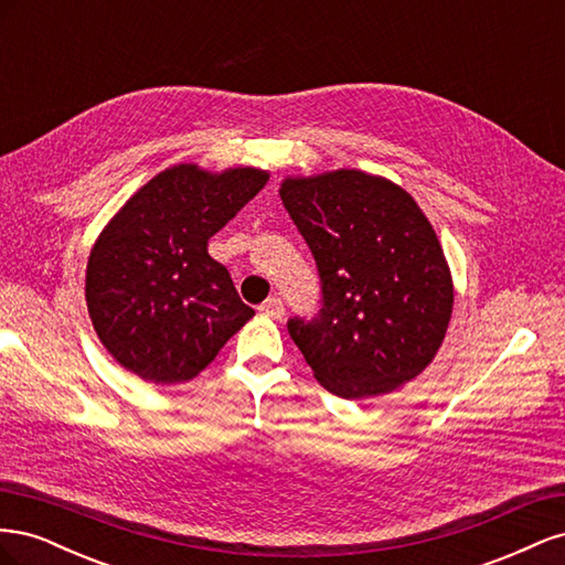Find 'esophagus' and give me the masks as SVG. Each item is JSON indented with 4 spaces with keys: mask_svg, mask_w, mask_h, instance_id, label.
Returning <instances> with one entry per match:
<instances>
[{
    "mask_svg": "<svg viewBox=\"0 0 565 565\" xmlns=\"http://www.w3.org/2000/svg\"><path fill=\"white\" fill-rule=\"evenodd\" d=\"M259 313L270 316V318H282L285 306H282V301H280L278 297H268V299L259 306Z\"/></svg>",
    "mask_w": 565,
    "mask_h": 565,
    "instance_id": "34e87169",
    "label": "esophagus"
}]
</instances>
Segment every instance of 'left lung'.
<instances>
[{
  "mask_svg": "<svg viewBox=\"0 0 565 565\" xmlns=\"http://www.w3.org/2000/svg\"><path fill=\"white\" fill-rule=\"evenodd\" d=\"M280 198L318 266V313L287 320L316 380L363 401L417 377L452 313L446 256L417 202L355 169L287 179Z\"/></svg>",
  "mask_w": 565,
  "mask_h": 565,
  "instance_id": "1",
  "label": "left lung"
}]
</instances>
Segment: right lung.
<instances>
[{
  "label": "right lung",
  "instance_id": "obj_1",
  "mask_svg": "<svg viewBox=\"0 0 565 565\" xmlns=\"http://www.w3.org/2000/svg\"><path fill=\"white\" fill-rule=\"evenodd\" d=\"M266 181L252 167L179 164L117 212L89 256L87 306L119 365L152 384L188 382L254 316L207 241Z\"/></svg>",
  "mask_w": 565,
  "mask_h": 565
}]
</instances>
